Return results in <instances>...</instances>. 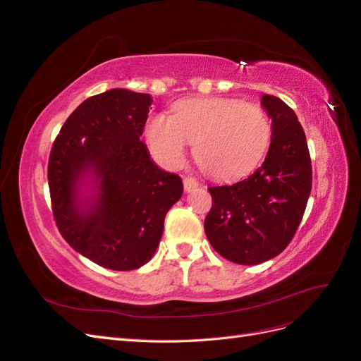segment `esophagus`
I'll use <instances>...</instances> for the list:
<instances>
[{"label":"esophagus","mask_w":361,"mask_h":361,"mask_svg":"<svg viewBox=\"0 0 361 361\" xmlns=\"http://www.w3.org/2000/svg\"><path fill=\"white\" fill-rule=\"evenodd\" d=\"M197 187H199L197 179L192 178V176H183V188H185V191L191 192V191H194Z\"/></svg>","instance_id":"34e87169"}]
</instances>
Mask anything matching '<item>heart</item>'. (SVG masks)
<instances>
[{
  "instance_id": "1",
  "label": "heart",
  "mask_w": 361,
  "mask_h": 361,
  "mask_svg": "<svg viewBox=\"0 0 361 361\" xmlns=\"http://www.w3.org/2000/svg\"><path fill=\"white\" fill-rule=\"evenodd\" d=\"M268 113L235 97H194L173 105V114H154L146 125L150 154L167 169L180 167L190 143L199 167L218 180L253 171L271 143Z\"/></svg>"
}]
</instances>
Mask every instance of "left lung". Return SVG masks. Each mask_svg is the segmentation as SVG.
<instances>
[{"label":"left lung","instance_id":"8db88e82","mask_svg":"<svg viewBox=\"0 0 361 361\" xmlns=\"http://www.w3.org/2000/svg\"><path fill=\"white\" fill-rule=\"evenodd\" d=\"M262 105L272 118L264 164L241 182L207 188L206 236L218 255L239 265L262 264L289 245L312 190V161L297 114L271 94L262 96Z\"/></svg>","mask_w":361,"mask_h":361}]
</instances>
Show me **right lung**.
<instances>
[{
    "label": "right lung",
    "mask_w": 361,
    "mask_h": 361,
    "mask_svg": "<svg viewBox=\"0 0 361 361\" xmlns=\"http://www.w3.org/2000/svg\"><path fill=\"white\" fill-rule=\"evenodd\" d=\"M150 94L113 89L85 99L54 141L48 183L54 220L66 243L94 264L130 271L152 259L164 218L183 192L180 178L161 170L140 140ZM98 194H78L85 174Z\"/></svg>",
    "instance_id": "right-lung-1"
}]
</instances>
